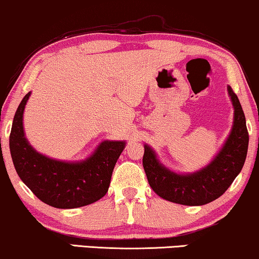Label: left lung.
I'll list each match as a JSON object with an SVG mask.
<instances>
[{
	"mask_svg": "<svg viewBox=\"0 0 259 259\" xmlns=\"http://www.w3.org/2000/svg\"><path fill=\"white\" fill-rule=\"evenodd\" d=\"M228 93L234 106L233 129L224 148L205 168L194 175H176L160 165L153 150L145 146L143 168L150 188L160 197L184 205L207 204L224 195L240 173L247 154L248 132L237 94L231 87Z\"/></svg>",
	"mask_w": 259,
	"mask_h": 259,
	"instance_id": "1",
	"label": "left lung"
}]
</instances>
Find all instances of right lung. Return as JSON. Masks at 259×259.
Masks as SVG:
<instances>
[{
  "instance_id": "obj_1",
  "label": "right lung",
  "mask_w": 259,
  "mask_h": 259,
  "mask_svg": "<svg viewBox=\"0 0 259 259\" xmlns=\"http://www.w3.org/2000/svg\"><path fill=\"white\" fill-rule=\"evenodd\" d=\"M29 94L16 110L9 136L13 163L21 181L40 201L55 208L83 207L104 197L125 143L105 141L90 159L78 163L56 161L41 155L24 137L22 114Z\"/></svg>"
}]
</instances>
